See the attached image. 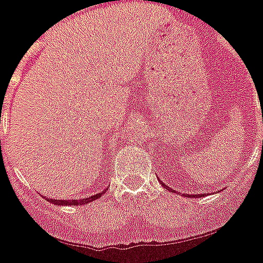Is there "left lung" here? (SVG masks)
I'll use <instances>...</instances> for the list:
<instances>
[{
	"mask_svg": "<svg viewBox=\"0 0 263 263\" xmlns=\"http://www.w3.org/2000/svg\"><path fill=\"white\" fill-rule=\"evenodd\" d=\"M162 186H165V187H167L165 183H162ZM167 189H169V187H167ZM183 196H184V197L197 198V197H204V196H207V194H187V193H184V194H183Z\"/></svg>",
	"mask_w": 263,
	"mask_h": 263,
	"instance_id": "left-lung-1",
	"label": "left lung"
}]
</instances>
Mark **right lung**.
Instances as JSON below:
<instances>
[{"label": "right lung", "instance_id": "obj_1", "mask_svg": "<svg viewBox=\"0 0 263 263\" xmlns=\"http://www.w3.org/2000/svg\"><path fill=\"white\" fill-rule=\"evenodd\" d=\"M104 192H105V190H103L101 193L94 194V196H91V197L80 198V200H53L52 197H43V196L42 197L45 198L46 201H49V203L56 204V205H83V204H88V203H91V201H94V200L100 198L104 194Z\"/></svg>", "mask_w": 263, "mask_h": 263}]
</instances>
